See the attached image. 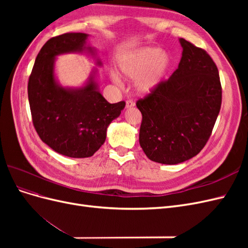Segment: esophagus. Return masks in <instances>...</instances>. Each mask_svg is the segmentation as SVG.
Instances as JSON below:
<instances>
[{"mask_svg":"<svg viewBox=\"0 0 248 248\" xmlns=\"http://www.w3.org/2000/svg\"><path fill=\"white\" fill-rule=\"evenodd\" d=\"M134 106H136V103H134L133 100L129 99V100L126 101V108H133Z\"/></svg>","mask_w":248,"mask_h":248,"instance_id":"esophagus-1","label":"esophagus"}]
</instances>
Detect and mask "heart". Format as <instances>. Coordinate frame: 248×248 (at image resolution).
<instances>
[{"label":"heart","mask_w":248,"mask_h":248,"mask_svg":"<svg viewBox=\"0 0 248 248\" xmlns=\"http://www.w3.org/2000/svg\"><path fill=\"white\" fill-rule=\"evenodd\" d=\"M170 66L167 54L155 47H146L127 55L120 63V69L129 79H138L141 93H149L160 85ZM116 80H119L116 78Z\"/></svg>","instance_id":"1"}]
</instances>
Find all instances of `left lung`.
Returning <instances> with one entry per match:
<instances>
[{"mask_svg": "<svg viewBox=\"0 0 248 248\" xmlns=\"http://www.w3.org/2000/svg\"><path fill=\"white\" fill-rule=\"evenodd\" d=\"M178 69L144 98L140 145L148 158L177 164L192 158L211 136L221 107L218 69L208 52L180 38Z\"/></svg>", "mask_w": 248, "mask_h": 248, "instance_id": "obj_1", "label": "left lung"}]
</instances>
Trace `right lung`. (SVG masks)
Masks as SVG:
<instances>
[{"label": "right lung", "mask_w": 248, "mask_h": 248, "mask_svg": "<svg viewBox=\"0 0 248 248\" xmlns=\"http://www.w3.org/2000/svg\"><path fill=\"white\" fill-rule=\"evenodd\" d=\"M87 37L85 33H65L47 40L37 55L28 82L32 121L39 138L57 153L72 158L94 155L106 141L108 126L125 107V101L108 102L93 78L79 90L56 82V56L86 48L93 52L86 46Z\"/></svg>", "instance_id": "add662e5"}]
</instances>
